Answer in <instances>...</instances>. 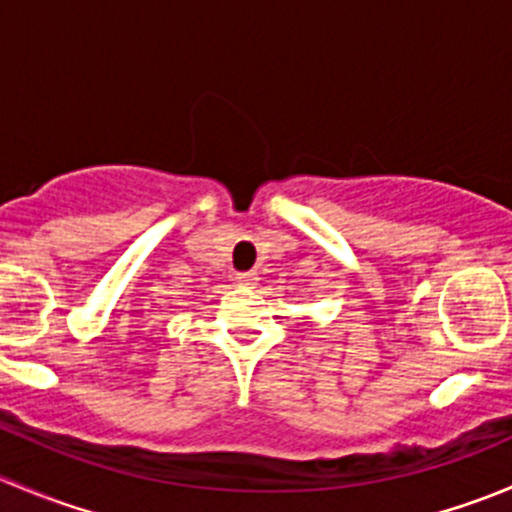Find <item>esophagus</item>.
Instances as JSON below:
<instances>
[{
	"label": "esophagus",
	"instance_id": "1",
	"mask_svg": "<svg viewBox=\"0 0 512 512\" xmlns=\"http://www.w3.org/2000/svg\"><path fill=\"white\" fill-rule=\"evenodd\" d=\"M235 282H237V285H240V287H255L257 275H255V272H237Z\"/></svg>",
	"mask_w": 512,
	"mask_h": 512
}]
</instances>
